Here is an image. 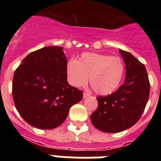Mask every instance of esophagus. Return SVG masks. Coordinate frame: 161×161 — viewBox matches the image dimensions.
<instances>
[{"instance_id":"34e87169","label":"esophagus","mask_w":161,"mask_h":161,"mask_svg":"<svg viewBox=\"0 0 161 161\" xmlns=\"http://www.w3.org/2000/svg\"><path fill=\"white\" fill-rule=\"evenodd\" d=\"M88 97H90V94H89V93H87V92H84V93H83V97L86 98Z\"/></svg>"}]
</instances>
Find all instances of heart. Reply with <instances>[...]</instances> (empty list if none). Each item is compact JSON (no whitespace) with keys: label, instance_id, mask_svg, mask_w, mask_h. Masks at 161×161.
Listing matches in <instances>:
<instances>
[{"label":"heart","instance_id":"b5f03b06","mask_svg":"<svg viewBox=\"0 0 161 161\" xmlns=\"http://www.w3.org/2000/svg\"><path fill=\"white\" fill-rule=\"evenodd\" d=\"M124 72V64L119 57L84 53L78 60L70 59L66 65L68 82L73 87H81L90 80L97 93L108 95L116 90Z\"/></svg>","mask_w":161,"mask_h":161}]
</instances>
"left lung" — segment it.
<instances>
[{"label": "left lung", "instance_id": "obj_1", "mask_svg": "<svg viewBox=\"0 0 161 161\" xmlns=\"http://www.w3.org/2000/svg\"><path fill=\"white\" fill-rule=\"evenodd\" d=\"M119 52L126 65L124 84L114 93L97 97L98 107L91 115L92 124L107 133L121 132L134 126L145 109L150 92L145 65L131 53Z\"/></svg>", "mask_w": 161, "mask_h": 161}]
</instances>
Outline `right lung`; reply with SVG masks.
Segmentation results:
<instances>
[{"instance_id": "add662e5", "label": "right lung", "mask_w": 161, "mask_h": 161, "mask_svg": "<svg viewBox=\"0 0 161 161\" xmlns=\"http://www.w3.org/2000/svg\"><path fill=\"white\" fill-rule=\"evenodd\" d=\"M66 57L61 46H46L28 54L14 71L13 98L28 124L53 129L83 99V91L67 82Z\"/></svg>"}]
</instances>
